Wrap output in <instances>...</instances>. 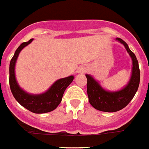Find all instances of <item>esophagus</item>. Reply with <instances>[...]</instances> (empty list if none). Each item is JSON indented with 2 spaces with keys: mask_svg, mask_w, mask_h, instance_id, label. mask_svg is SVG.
<instances>
[{
  "mask_svg": "<svg viewBox=\"0 0 149 149\" xmlns=\"http://www.w3.org/2000/svg\"><path fill=\"white\" fill-rule=\"evenodd\" d=\"M78 71H79V73H82V72L85 71V69H84V68H79Z\"/></svg>",
  "mask_w": 149,
  "mask_h": 149,
  "instance_id": "34e87169",
  "label": "esophagus"
}]
</instances>
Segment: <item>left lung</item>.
<instances>
[{"instance_id": "1", "label": "left lung", "mask_w": 149, "mask_h": 149, "mask_svg": "<svg viewBox=\"0 0 149 149\" xmlns=\"http://www.w3.org/2000/svg\"><path fill=\"white\" fill-rule=\"evenodd\" d=\"M116 40L125 46L133 62L131 77L126 86L118 91H108L103 89L98 81L91 75L86 74L87 79V94L90 104L97 110L105 112H115L125 108L134 98L140 83V69L136 56L123 40L118 38Z\"/></svg>"}]
</instances>
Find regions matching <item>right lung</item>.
Returning a JSON list of instances; mask_svg holds the SVG:
<instances>
[{
  "instance_id": "right-lung-1",
  "label": "right lung",
  "mask_w": 149,
  "mask_h": 149,
  "mask_svg": "<svg viewBox=\"0 0 149 149\" xmlns=\"http://www.w3.org/2000/svg\"><path fill=\"white\" fill-rule=\"evenodd\" d=\"M32 41L33 38L26 42H23L15 50L9 65V85L12 95L23 107L31 112L42 114L52 111L57 108L62 100L65 89L73 81L74 76L70 75L56 81L46 92L41 94H30L21 89L15 79V63L21 50Z\"/></svg>"
}]
</instances>
